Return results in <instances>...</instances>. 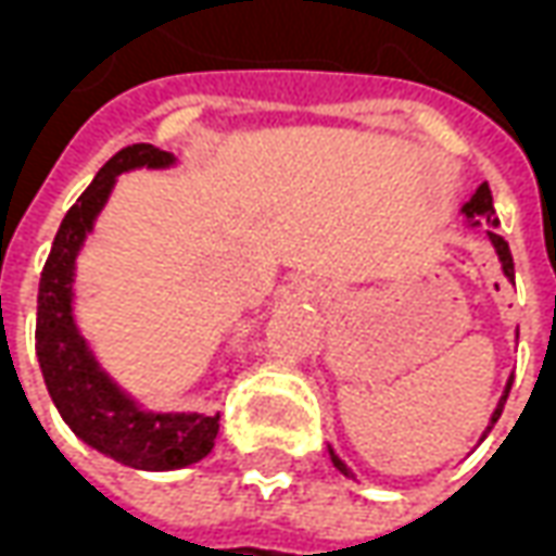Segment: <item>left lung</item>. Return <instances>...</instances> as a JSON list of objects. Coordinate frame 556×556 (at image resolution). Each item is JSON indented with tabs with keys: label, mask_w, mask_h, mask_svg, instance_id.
<instances>
[{
	"label": "left lung",
	"mask_w": 556,
	"mask_h": 556,
	"mask_svg": "<svg viewBox=\"0 0 556 556\" xmlns=\"http://www.w3.org/2000/svg\"><path fill=\"white\" fill-rule=\"evenodd\" d=\"M462 217H465L467 226H497V217H494V202H491L489 184H479L477 193L470 195V202H465V205H462ZM485 235H489L491 247H494V253H497V262H501L503 277L509 279V282H515V265H513V253H509V243L503 241L501 235H494V231H485ZM509 390H513V375H509V381H506V387H503L501 402H497V408L491 410L489 426H485V431H482V438H479V441H485V438H489V431L494 429V422L501 419L503 405H506V396H509ZM327 453H330V462H333V467H337L342 477L354 479V473H351V467L345 465V462H342V458H339L337 453H333V446H327Z\"/></svg>",
	"instance_id": "1"
}]
</instances>
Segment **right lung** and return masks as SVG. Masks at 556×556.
Returning <instances> with one entry per match:
<instances>
[{"mask_svg": "<svg viewBox=\"0 0 556 556\" xmlns=\"http://www.w3.org/2000/svg\"><path fill=\"white\" fill-rule=\"evenodd\" d=\"M175 157L154 146H127L106 160L55 231L38 286L35 351L43 384L67 429L106 458L134 470H181L202 462L217 441L219 414L148 410L103 369L74 318L77 255L113 193L115 178L134 169H169Z\"/></svg>", "mask_w": 556, "mask_h": 556, "instance_id": "right-lung-1", "label": "right lung"}]
</instances>
